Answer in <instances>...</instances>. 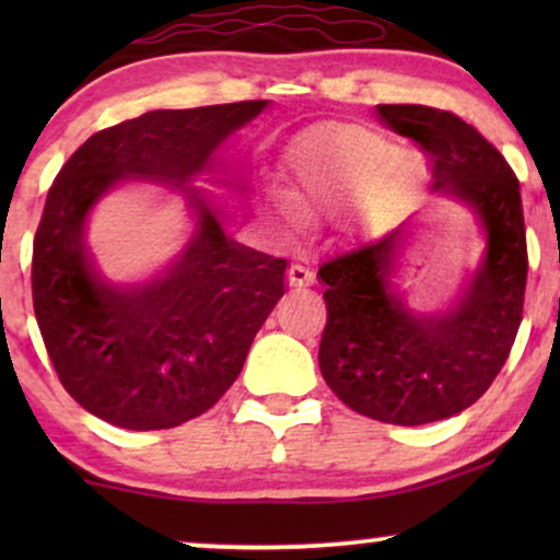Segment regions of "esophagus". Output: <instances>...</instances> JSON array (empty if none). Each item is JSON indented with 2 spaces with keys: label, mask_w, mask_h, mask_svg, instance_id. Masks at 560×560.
I'll list each match as a JSON object with an SVG mask.
<instances>
[{
  "label": "esophagus",
  "mask_w": 560,
  "mask_h": 560,
  "mask_svg": "<svg viewBox=\"0 0 560 560\" xmlns=\"http://www.w3.org/2000/svg\"><path fill=\"white\" fill-rule=\"evenodd\" d=\"M290 288H308L313 285V272L305 265H293L288 272Z\"/></svg>",
  "instance_id": "esophagus-1"
}]
</instances>
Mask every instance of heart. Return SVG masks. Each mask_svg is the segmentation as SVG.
<instances>
[{
	"label": "heart",
	"mask_w": 560,
	"mask_h": 560,
	"mask_svg": "<svg viewBox=\"0 0 560 560\" xmlns=\"http://www.w3.org/2000/svg\"><path fill=\"white\" fill-rule=\"evenodd\" d=\"M389 155V144L374 132L349 125H320L305 132L295 144L293 163L303 180L343 165H380ZM397 167L410 173L412 160L400 158Z\"/></svg>",
	"instance_id": "b5f03b06"
}]
</instances>
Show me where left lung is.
<instances>
[{
  "instance_id": "obj_1",
  "label": "left lung",
  "mask_w": 560,
  "mask_h": 560,
  "mask_svg": "<svg viewBox=\"0 0 560 560\" xmlns=\"http://www.w3.org/2000/svg\"><path fill=\"white\" fill-rule=\"evenodd\" d=\"M374 112L425 152L435 198L474 211L485 255L456 303L439 313H416L395 288L402 229L328 257L318 270L328 308L318 366L359 416L423 425L477 402L508 362L527 280L523 201L508 160L456 114L420 104Z\"/></svg>"
}]
</instances>
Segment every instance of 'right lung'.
I'll use <instances>...</instances> for the list:
<instances>
[{
    "mask_svg": "<svg viewBox=\"0 0 560 560\" xmlns=\"http://www.w3.org/2000/svg\"><path fill=\"white\" fill-rule=\"evenodd\" d=\"M267 104L148 112L91 135L60 167L33 244V305L60 382L91 416L129 431L175 428L240 377L285 293L288 262L232 240L206 183L242 194L219 150ZM119 185L180 195L195 219L182 255L150 281H109L85 247L90 211Z\"/></svg>",
    "mask_w": 560,
    "mask_h": 560,
    "instance_id": "obj_1",
    "label": "right lung"
}]
</instances>
